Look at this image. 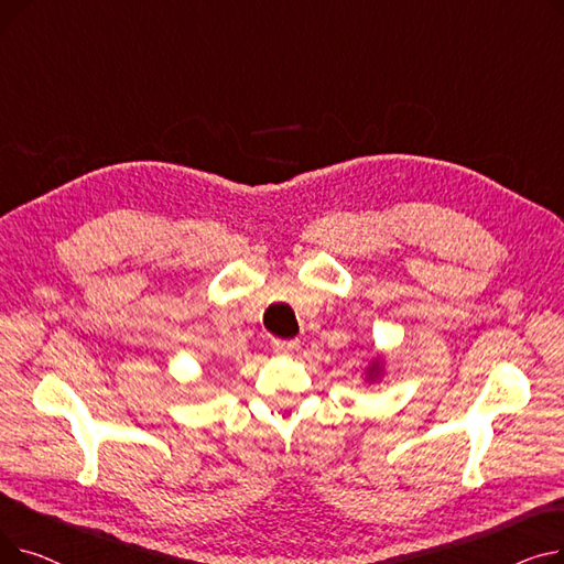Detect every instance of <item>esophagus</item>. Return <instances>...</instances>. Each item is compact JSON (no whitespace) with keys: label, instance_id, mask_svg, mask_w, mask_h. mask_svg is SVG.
<instances>
[{"label":"esophagus","instance_id":"1","mask_svg":"<svg viewBox=\"0 0 564 564\" xmlns=\"http://www.w3.org/2000/svg\"><path fill=\"white\" fill-rule=\"evenodd\" d=\"M272 347L276 354H292L300 349V340H274Z\"/></svg>","mask_w":564,"mask_h":564}]
</instances>
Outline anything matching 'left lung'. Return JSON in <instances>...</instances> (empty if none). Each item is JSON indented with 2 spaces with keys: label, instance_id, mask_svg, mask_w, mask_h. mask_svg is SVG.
<instances>
[{
  "label": "left lung",
  "instance_id": "1",
  "mask_svg": "<svg viewBox=\"0 0 564 564\" xmlns=\"http://www.w3.org/2000/svg\"><path fill=\"white\" fill-rule=\"evenodd\" d=\"M383 377H387V354H375L364 368V383L372 387V383H379Z\"/></svg>",
  "mask_w": 564,
  "mask_h": 564
}]
</instances>
